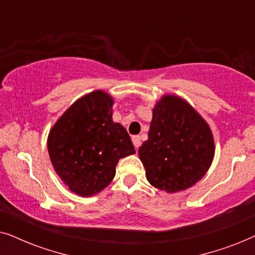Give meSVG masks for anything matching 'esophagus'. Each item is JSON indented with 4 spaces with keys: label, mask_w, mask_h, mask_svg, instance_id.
Listing matches in <instances>:
<instances>
[{
    "label": "esophagus",
    "mask_w": 255,
    "mask_h": 255,
    "mask_svg": "<svg viewBox=\"0 0 255 255\" xmlns=\"http://www.w3.org/2000/svg\"><path fill=\"white\" fill-rule=\"evenodd\" d=\"M132 142H133L134 148L137 149V151H138L139 146H140V144H141V141H140V137H139V135H133V137H132Z\"/></svg>",
    "instance_id": "obj_1"
}]
</instances>
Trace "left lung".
Returning <instances> with one entry per match:
<instances>
[{"label": "left lung", "mask_w": 255, "mask_h": 255, "mask_svg": "<svg viewBox=\"0 0 255 255\" xmlns=\"http://www.w3.org/2000/svg\"><path fill=\"white\" fill-rule=\"evenodd\" d=\"M153 187L167 193L186 190L210 168L215 155L211 128L176 95H163L153 108L148 139L138 151Z\"/></svg>", "instance_id": "1"}]
</instances>
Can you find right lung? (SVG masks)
Returning <instances> with one entry per match:
<instances>
[{"label":"right lung","instance_id":"obj_1","mask_svg":"<svg viewBox=\"0 0 255 255\" xmlns=\"http://www.w3.org/2000/svg\"><path fill=\"white\" fill-rule=\"evenodd\" d=\"M114 99L95 90L76 100L55 122L47 149L55 173L82 197L110 184L120 159L134 154L130 135L113 121Z\"/></svg>","mask_w":255,"mask_h":255}]
</instances>
